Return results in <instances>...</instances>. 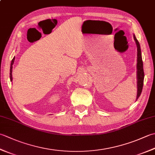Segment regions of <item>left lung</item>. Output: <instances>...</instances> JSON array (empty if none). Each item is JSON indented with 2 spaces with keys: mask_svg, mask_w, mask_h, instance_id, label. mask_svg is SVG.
<instances>
[{
  "mask_svg": "<svg viewBox=\"0 0 155 155\" xmlns=\"http://www.w3.org/2000/svg\"><path fill=\"white\" fill-rule=\"evenodd\" d=\"M134 39L136 42L137 47V95L136 101L139 98L140 95L142 93L143 87V83H144V71H143V62L142 60V55H141V51H140V47L139 41L134 35Z\"/></svg>",
  "mask_w": 155,
  "mask_h": 155,
  "instance_id": "8db88e82",
  "label": "left lung"
}]
</instances>
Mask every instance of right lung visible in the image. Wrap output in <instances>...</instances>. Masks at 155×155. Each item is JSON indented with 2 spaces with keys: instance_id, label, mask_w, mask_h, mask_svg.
<instances>
[{
  "instance_id": "add662e5",
  "label": "right lung",
  "mask_w": 155,
  "mask_h": 155,
  "mask_svg": "<svg viewBox=\"0 0 155 155\" xmlns=\"http://www.w3.org/2000/svg\"><path fill=\"white\" fill-rule=\"evenodd\" d=\"M15 61V57L12 58V60L11 61V69H10V79H11V81H12V64L14 63Z\"/></svg>"
}]
</instances>
